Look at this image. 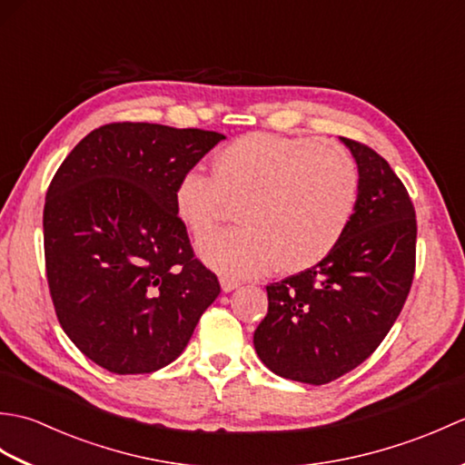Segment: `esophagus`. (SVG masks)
<instances>
[{"mask_svg": "<svg viewBox=\"0 0 465 465\" xmlns=\"http://www.w3.org/2000/svg\"><path fill=\"white\" fill-rule=\"evenodd\" d=\"M220 283H222V290H223V292H232V290H235V288H240V280L230 278V275H222Z\"/></svg>", "mask_w": 465, "mask_h": 465, "instance_id": "obj_1", "label": "esophagus"}]
</instances>
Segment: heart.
I'll use <instances>...</instances> for the list:
<instances>
[{
    "label": "heart",
    "instance_id": "heart-1",
    "mask_svg": "<svg viewBox=\"0 0 465 465\" xmlns=\"http://www.w3.org/2000/svg\"><path fill=\"white\" fill-rule=\"evenodd\" d=\"M358 192V165L341 145L258 132L222 147L212 175L185 172L173 187V210L202 242L235 205L240 225L200 245L213 270L243 278L273 265L298 273L340 243Z\"/></svg>",
    "mask_w": 465,
    "mask_h": 465
}]
</instances>
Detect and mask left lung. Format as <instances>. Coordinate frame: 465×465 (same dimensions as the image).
<instances>
[{
	"instance_id": "left-lung-1",
	"label": "left lung",
	"mask_w": 465,
	"mask_h": 465,
	"mask_svg": "<svg viewBox=\"0 0 465 465\" xmlns=\"http://www.w3.org/2000/svg\"><path fill=\"white\" fill-rule=\"evenodd\" d=\"M360 170L355 212L333 252L313 268L265 285L268 313L253 333L273 373L322 385L378 350L416 272V210L406 185L370 145L341 137Z\"/></svg>"
}]
</instances>
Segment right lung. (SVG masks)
<instances>
[{
	"instance_id": "obj_1",
	"label": "right lung",
	"mask_w": 465,
	"mask_h": 465,
	"mask_svg": "<svg viewBox=\"0 0 465 465\" xmlns=\"http://www.w3.org/2000/svg\"><path fill=\"white\" fill-rule=\"evenodd\" d=\"M222 140L195 127L107 124L69 152L49 183V295L67 338L104 370L165 368L220 295L175 215L173 187Z\"/></svg>"
}]
</instances>
